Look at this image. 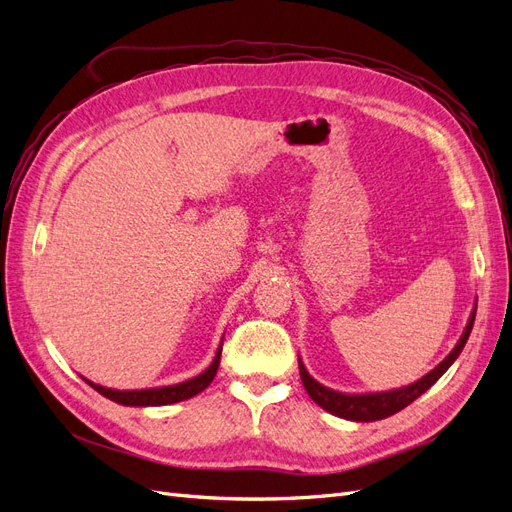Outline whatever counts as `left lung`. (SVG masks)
<instances>
[{
	"mask_svg": "<svg viewBox=\"0 0 512 512\" xmlns=\"http://www.w3.org/2000/svg\"><path fill=\"white\" fill-rule=\"evenodd\" d=\"M474 318H476V303H474V309L468 318L466 329H463L455 348L446 354V359L440 365L433 367L429 374H425L421 380H416L408 386H399V389L380 391V393H339L309 376V371L305 369L303 361L299 359L301 382L305 386L307 395L312 397L322 410L331 412L333 416L346 418V421H354V423L380 421V418H386V416H391L399 410H404L406 406H410L414 399H418L425 391H429L431 386L446 374V369L457 361V356L461 354L463 346H466L468 337L472 333V327H474Z\"/></svg>",
	"mask_w": 512,
	"mask_h": 512,
	"instance_id": "1",
	"label": "left lung"
}]
</instances>
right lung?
I'll return each instance as SVG.
<instances>
[{
  "label": "right lung",
  "mask_w": 512,
  "mask_h": 512,
  "mask_svg": "<svg viewBox=\"0 0 512 512\" xmlns=\"http://www.w3.org/2000/svg\"><path fill=\"white\" fill-rule=\"evenodd\" d=\"M224 342V339H222ZM220 354H222V344L215 352L211 365L190 380L179 382V384H168V386H153V389H136V391H117V389H106L102 384L91 382L87 378H83L91 389H96L100 395H104L106 399L115 401L119 406H132V408H149V406H170V404H179V401L190 399L198 393H203L207 386L213 382L215 374H218L220 367Z\"/></svg>",
  "instance_id": "obj_1"
}]
</instances>
